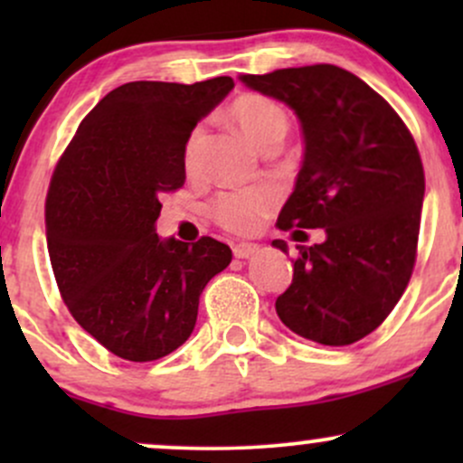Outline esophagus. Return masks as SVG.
Segmentation results:
<instances>
[{"instance_id":"1","label":"esophagus","mask_w":463,"mask_h":463,"mask_svg":"<svg viewBox=\"0 0 463 463\" xmlns=\"http://www.w3.org/2000/svg\"><path fill=\"white\" fill-rule=\"evenodd\" d=\"M259 250L261 248H259L257 243H235V246H232V254H235L237 259H250L254 257Z\"/></svg>"}]
</instances>
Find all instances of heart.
<instances>
[{
    "label": "heart",
    "mask_w": 463,
    "mask_h": 463,
    "mask_svg": "<svg viewBox=\"0 0 463 463\" xmlns=\"http://www.w3.org/2000/svg\"><path fill=\"white\" fill-rule=\"evenodd\" d=\"M231 117L259 150L280 147L289 132V117L274 99L263 95H241L231 106ZM202 128L191 132L184 146V165L191 167L202 146ZM274 191L268 187H254L243 191H224L211 204V215L220 226L232 232H252L261 220L272 211Z\"/></svg>",
    "instance_id": "1"
}]
</instances>
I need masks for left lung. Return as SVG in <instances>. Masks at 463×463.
<instances>
[{
  "instance_id": "left-lung-1",
  "label": "left lung",
  "mask_w": 463,
  "mask_h": 463,
  "mask_svg": "<svg viewBox=\"0 0 463 463\" xmlns=\"http://www.w3.org/2000/svg\"><path fill=\"white\" fill-rule=\"evenodd\" d=\"M300 119L305 156L276 226L324 228L298 246L294 279L276 298L287 328L324 346H348L390 316L416 263L422 161L411 132L364 80L335 65L239 76ZM298 241V239H296ZM274 248L289 254L287 241Z\"/></svg>"
}]
</instances>
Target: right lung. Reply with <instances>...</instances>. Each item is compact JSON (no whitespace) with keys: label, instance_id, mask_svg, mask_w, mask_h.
Here are the masks:
<instances>
[{"label":"right lung","instance_id":"right-lung-1","mask_svg":"<svg viewBox=\"0 0 463 463\" xmlns=\"http://www.w3.org/2000/svg\"><path fill=\"white\" fill-rule=\"evenodd\" d=\"M235 82L121 84L78 126L45 202V232L67 309L106 350L154 361L183 346L206 283L232 252L213 237L156 235L161 195L184 183V146Z\"/></svg>","mask_w":463,"mask_h":463}]
</instances>
